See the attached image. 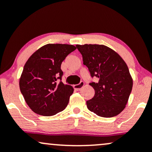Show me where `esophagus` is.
Listing matches in <instances>:
<instances>
[{
    "label": "esophagus",
    "instance_id": "34e87169",
    "mask_svg": "<svg viewBox=\"0 0 152 152\" xmlns=\"http://www.w3.org/2000/svg\"><path fill=\"white\" fill-rule=\"evenodd\" d=\"M83 86H84V82H83V81H81L79 83H78V84L74 85V88H75V89H76V90L80 91V90L82 88H83Z\"/></svg>",
    "mask_w": 152,
    "mask_h": 152
}]
</instances>
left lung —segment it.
I'll list each match as a JSON object with an SVG mask.
<instances>
[{
  "mask_svg": "<svg viewBox=\"0 0 152 152\" xmlns=\"http://www.w3.org/2000/svg\"><path fill=\"white\" fill-rule=\"evenodd\" d=\"M91 76L99 81L90 85L95 95L86 102L89 111L102 117H113L123 111L132 92L133 80L124 61L104 45H76Z\"/></svg>",
  "mask_w": 152,
  "mask_h": 152,
  "instance_id": "8db88e82",
  "label": "left lung"
}]
</instances>
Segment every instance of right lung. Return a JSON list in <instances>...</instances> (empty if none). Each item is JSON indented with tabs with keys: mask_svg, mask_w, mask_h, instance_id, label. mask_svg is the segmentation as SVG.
Segmentation results:
<instances>
[{
	"mask_svg": "<svg viewBox=\"0 0 152 152\" xmlns=\"http://www.w3.org/2000/svg\"><path fill=\"white\" fill-rule=\"evenodd\" d=\"M76 46L49 43L40 48L28 59L19 86L26 104L36 114L50 116L65 109L74 92L61 81L63 61ZM59 79L60 82H57Z\"/></svg>",
	"mask_w": 152,
	"mask_h": 152,
	"instance_id": "right-lung-1",
	"label": "right lung"
}]
</instances>
